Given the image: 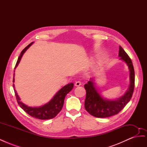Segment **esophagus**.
Returning a JSON list of instances; mask_svg holds the SVG:
<instances>
[{"label":"esophagus","instance_id":"obj_1","mask_svg":"<svg viewBox=\"0 0 147 147\" xmlns=\"http://www.w3.org/2000/svg\"><path fill=\"white\" fill-rule=\"evenodd\" d=\"M81 85V82L80 81H76L75 83V86H79Z\"/></svg>","mask_w":147,"mask_h":147}]
</instances>
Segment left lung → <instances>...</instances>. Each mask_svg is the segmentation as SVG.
<instances>
[{"mask_svg":"<svg viewBox=\"0 0 147 147\" xmlns=\"http://www.w3.org/2000/svg\"><path fill=\"white\" fill-rule=\"evenodd\" d=\"M119 56L126 62L130 71L131 83L129 88L123 96L118 100H105L100 96L94 86V83L89 81L84 84L86 91L84 100V107L92 116L97 118H107L118 114L130 101L133 94L135 86V73L132 61L123 48L120 46Z\"/></svg>","mask_w":147,"mask_h":147,"instance_id":"8db88e82","label":"left lung"}]
</instances>
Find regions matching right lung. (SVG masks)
<instances>
[{"label":"right lung","instance_id":"obj_1","mask_svg":"<svg viewBox=\"0 0 147 147\" xmlns=\"http://www.w3.org/2000/svg\"><path fill=\"white\" fill-rule=\"evenodd\" d=\"M32 43L33 42L30 43L29 45H28L23 51H21L20 56L18 57V61L16 62L15 69L16 68V67H17V65H18L21 59V57L23 56L24 52ZM13 76H14V75H13ZM13 78H14V77H13ZM13 88L15 87L14 85H13ZM73 87L74 83H69L68 84H67V85L61 89V90L56 93V95L51 100V101L49 102L48 104L45 105H44L42 107H28L24 104L23 102L20 101V97L18 96L15 88L14 91L18 104V105L21 107V108L23 109L24 111H25L26 113L29 114L30 116L39 119H48L55 118L56 115L60 112V111L62 110V108H63L64 105L65 96L72 90Z\"/></svg>","mask_w":147,"mask_h":147}]
</instances>
